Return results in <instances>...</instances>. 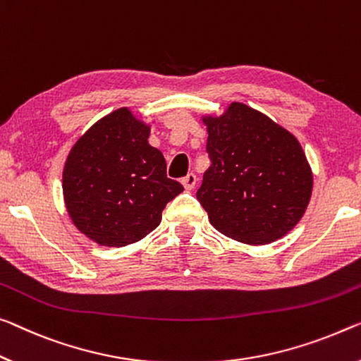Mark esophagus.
Returning a JSON list of instances; mask_svg holds the SVG:
<instances>
[{"label": "esophagus", "instance_id": "esophagus-1", "mask_svg": "<svg viewBox=\"0 0 361 361\" xmlns=\"http://www.w3.org/2000/svg\"><path fill=\"white\" fill-rule=\"evenodd\" d=\"M182 185H184L185 190H193V188H195V185H197V176L193 173L187 174L184 179H182Z\"/></svg>", "mask_w": 361, "mask_h": 361}]
</instances>
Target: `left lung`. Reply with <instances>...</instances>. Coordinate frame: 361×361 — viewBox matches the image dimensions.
Here are the masks:
<instances>
[{
  "label": "left lung",
  "mask_w": 361,
  "mask_h": 361,
  "mask_svg": "<svg viewBox=\"0 0 361 361\" xmlns=\"http://www.w3.org/2000/svg\"><path fill=\"white\" fill-rule=\"evenodd\" d=\"M212 166L197 192L209 223L226 237L264 245L297 226L313 190L305 152L284 127L232 102L221 116L204 114Z\"/></svg>",
  "instance_id": "obj_1"
}]
</instances>
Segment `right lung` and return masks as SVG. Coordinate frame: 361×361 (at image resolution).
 Instances as JSON below:
<instances>
[{
	"instance_id": "add662e5",
	"label": "right lung",
	"mask_w": 361,
	"mask_h": 361,
	"mask_svg": "<svg viewBox=\"0 0 361 361\" xmlns=\"http://www.w3.org/2000/svg\"><path fill=\"white\" fill-rule=\"evenodd\" d=\"M152 126L129 108L97 121L68 154L63 197L82 234L102 247L142 240L161 223L166 204L184 192L168 179L163 153L148 143Z\"/></svg>"
}]
</instances>
